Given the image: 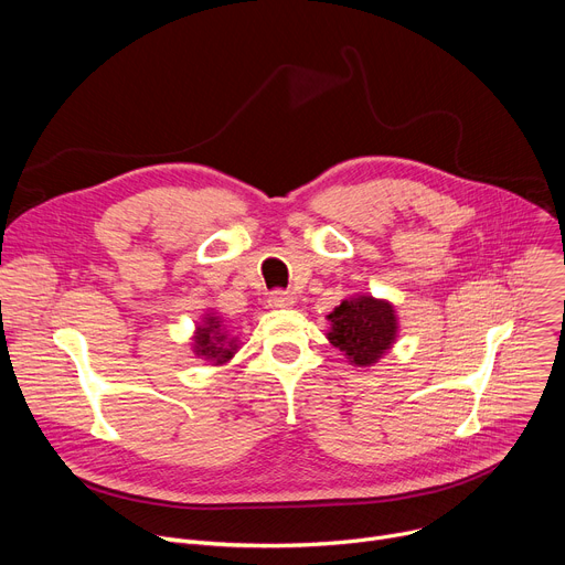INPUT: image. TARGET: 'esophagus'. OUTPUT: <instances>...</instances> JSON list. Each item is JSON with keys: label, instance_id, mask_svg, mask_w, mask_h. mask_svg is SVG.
Returning a JSON list of instances; mask_svg holds the SVG:
<instances>
[{"label": "esophagus", "instance_id": "1", "mask_svg": "<svg viewBox=\"0 0 565 565\" xmlns=\"http://www.w3.org/2000/svg\"><path fill=\"white\" fill-rule=\"evenodd\" d=\"M292 305H295V295L286 290H275L270 292V298H267V307L270 309H290Z\"/></svg>", "mask_w": 565, "mask_h": 565}]
</instances>
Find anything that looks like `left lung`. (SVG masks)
I'll use <instances>...</instances> for the list:
<instances>
[{
    "mask_svg": "<svg viewBox=\"0 0 565 565\" xmlns=\"http://www.w3.org/2000/svg\"><path fill=\"white\" fill-rule=\"evenodd\" d=\"M328 320L330 330L324 337L352 366H375L398 341L401 322L394 302L373 298L371 292H354L341 300Z\"/></svg>",
    "mask_w": 565,
    "mask_h": 565,
    "instance_id": "1",
    "label": "left lung"
}]
</instances>
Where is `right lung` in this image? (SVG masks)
Wrapping results in <instances>:
<instances>
[{
  "label": "right lung",
  "instance_id": "1",
  "mask_svg": "<svg viewBox=\"0 0 565 565\" xmlns=\"http://www.w3.org/2000/svg\"><path fill=\"white\" fill-rule=\"evenodd\" d=\"M190 348L196 360H203L217 369L226 366L235 358V352L241 350V341H237V337H231L226 330V320L215 309H205L194 324Z\"/></svg>",
  "mask_w": 565,
  "mask_h": 565
}]
</instances>
